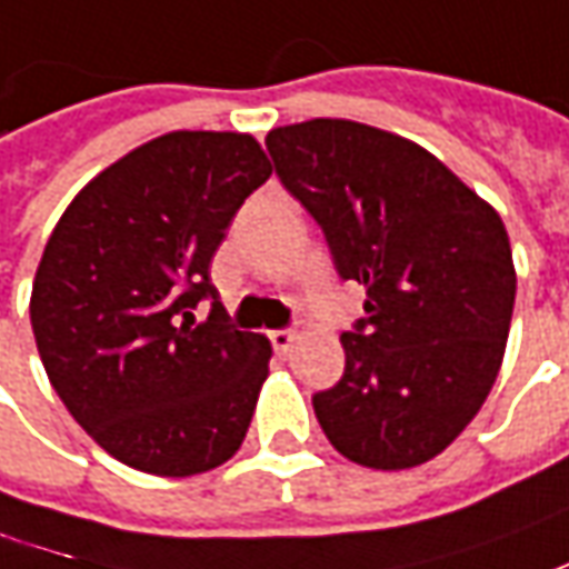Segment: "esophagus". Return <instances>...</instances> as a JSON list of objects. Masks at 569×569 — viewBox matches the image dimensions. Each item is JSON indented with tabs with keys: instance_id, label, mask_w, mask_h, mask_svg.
<instances>
[{
	"instance_id": "34e87169",
	"label": "esophagus",
	"mask_w": 569,
	"mask_h": 569,
	"mask_svg": "<svg viewBox=\"0 0 569 569\" xmlns=\"http://www.w3.org/2000/svg\"><path fill=\"white\" fill-rule=\"evenodd\" d=\"M292 343H296V330H270V346L277 352H289Z\"/></svg>"
}]
</instances>
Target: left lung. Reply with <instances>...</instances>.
Masks as SVG:
<instances>
[{
  "instance_id": "left-lung-1",
  "label": "left lung",
  "mask_w": 569,
  "mask_h": 569,
  "mask_svg": "<svg viewBox=\"0 0 569 569\" xmlns=\"http://www.w3.org/2000/svg\"><path fill=\"white\" fill-rule=\"evenodd\" d=\"M264 144L337 273L368 296L340 337L343 378L311 397L327 441L368 469L428 462L500 371L517 270L498 210L425 148L362 122L311 119Z\"/></svg>"
}]
</instances>
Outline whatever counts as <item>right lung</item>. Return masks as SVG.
<instances>
[{
  "mask_svg": "<svg viewBox=\"0 0 569 569\" xmlns=\"http://www.w3.org/2000/svg\"><path fill=\"white\" fill-rule=\"evenodd\" d=\"M267 179L251 134L169 131L81 188L43 248L30 292L43 368L74 421L131 469L186 479L246 441L270 343L229 323L210 261Z\"/></svg>",
  "mask_w": 569,
  "mask_h": 569,
  "instance_id": "right-lung-1",
  "label": "right lung"
}]
</instances>
